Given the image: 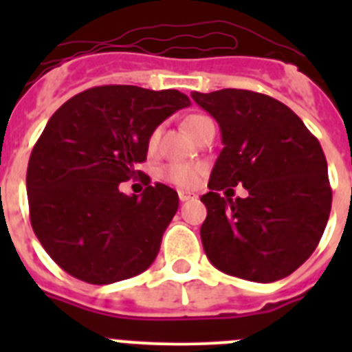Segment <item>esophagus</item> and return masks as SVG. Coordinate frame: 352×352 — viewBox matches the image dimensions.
Wrapping results in <instances>:
<instances>
[{"instance_id":"esophagus-1","label":"esophagus","mask_w":352,"mask_h":352,"mask_svg":"<svg viewBox=\"0 0 352 352\" xmlns=\"http://www.w3.org/2000/svg\"><path fill=\"white\" fill-rule=\"evenodd\" d=\"M179 201H182V203H185V201H190V199H194V194H190V192H179Z\"/></svg>"}]
</instances>
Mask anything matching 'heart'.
<instances>
[{
    "mask_svg": "<svg viewBox=\"0 0 352 352\" xmlns=\"http://www.w3.org/2000/svg\"><path fill=\"white\" fill-rule=\"evenodd\" d=\"M210 118L204 116V114H190L186 116L183 121V126L190 135H194L204 123H210ZM160 138V130H155L149 138V148H155ZM162 176L167 179V182L174 183V185L183 186V188H192L199 183L201 178V167L194 166V164H182V162H173L169 166H166L162 169Z\"/></svg>",
    "mask_w": 352,
    "mask_h": 352,
    "instance_id": "1",
    "label": "heart"
}]
</instances>
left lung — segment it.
<instances>
[{
    "label": "left lung",
    "mask_w": 352,
    "mask_h": 352,
    "mask_svg": "<svg viewBox=\"0 0 352 352\" xmlns=\"http://www.w3.org/2000/svg\"><path fill=\"white\" fill-rule=\"evenodd\" d=\"M192 98L217 120L223 144L201 197L208 259L245 280H280L312 256L328 223L331 188L321 144L287 105L263 93L220 89ZM238 182L249 190L245 199H230Z\"/></svg>",
    "instance_id": "obj_1"
}]
</instances>
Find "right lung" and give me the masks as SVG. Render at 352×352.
Listing matches in <instances>:
<instances>
[{"mask_svg": "<svg viewBox=\"0 0 352 352\" xmlns=\"http://www.w3.org/2000/svg\"><path fill=\"white\" fill-rule=\"evenodd\" d=\"M178 89L98 86L65 102L31 151L26 174L31 227L60 268L88 284H113L148 270L178 211L170 186L141 197L120 183L141 176L151 133L183 107Z\"/></svg>", "mask_w": 352, "mask_h": 352, "instance_id": "right-lung-1", "label": "right lung"}]
</instances>
